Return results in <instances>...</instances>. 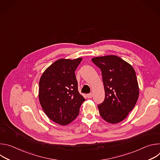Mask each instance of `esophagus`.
Here are the masks:
<instances>
[{"mask_svg":"<svg viewBox=\"0 0 160 160\" xmlns=\"http://www.w3.org/2000/svg\"><path fill=\"white\" fill-rule=\"evenodd\" d=\"M87 98H92V96H93V94L92 93H90V94H88L87 95Z\"/></svg>","mask_w":160,"mask_h":160,"instance_id":"obj_1","label":"esophagus"}]
</instances>
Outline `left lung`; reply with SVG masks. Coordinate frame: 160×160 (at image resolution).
<instances>
[{
	"label": "left lung",
	"instance_id": "8db88e82",
	"mask_svg": "<svg viewBox=\"0 0 160 160\" xmlns=\"http://www.w3.org/2000/svg\"><path fill=\"white\" fill-rule=\"evenodd\" d=\"M92 61L102 72L105 99L98 105L100 115L115 124L126 118L135 106L139 88L133 68L118 56L96 57Z\"/></svg>",
	"mask_w": 160,
	"mask_h": 160
}]
</instances>
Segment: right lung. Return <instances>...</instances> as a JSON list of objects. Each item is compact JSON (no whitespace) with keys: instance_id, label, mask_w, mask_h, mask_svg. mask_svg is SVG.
I'll return each mask as SVG.
<instances>
[{"instance_id":"obj_1","label":"right lung","mask_w":160,"mask_h":160,"mask_svg":"<svg viewBox=\"0 0 160 160\" xmlns=\"http://www.w3.org/2000/svg\"><path fill=\"white\" fill-rule=\"evenodd\" d=\"M82 60L59 59L44 71L39 81L40 105L49 118L61 125L77 117L85 100L78 92L75 74Z\"/></svg>"}]
</instances>
